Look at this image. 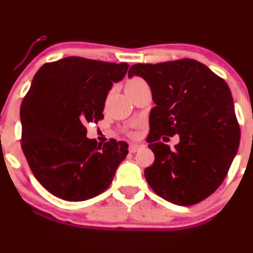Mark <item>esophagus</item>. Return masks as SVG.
I'll return each mask as SVG.
<instances>
[{"label": "esophagus", "instance_id": "obj_1", "mask_svg": "<svg viewBox=\"0 0 253 253\" xmlns=\"http://www.w3.org/2000/svg\"><path fill=\"white\" fill-rule=\"evenodd\" d=\"M144 147V145H140V144H130L129 147H128V151L130 153H135V152H138L140 148Z\"/></svg>", "mask_w": 253, "mask_h": 253}]
</instances>
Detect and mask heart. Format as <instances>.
Masks as SVG:
<instances>
[{
    "mask_svg": "<svg viewBox=\"0 0 253 253\" xmlns=\"http://www.w3.org/2000/svg\"><path fill=\"white\" fill-rule=\"evenodd\" d=\"M142 82H145V81L141 80V79H139V78H133V79H130V80L127 81L126 88H130V87L138 86V84H142Z\"/></svg>",
    "mask_w": 253,
    "mask_h": 253,
    "instance_id": "1",
    "label": "heart"
}]
</instances>
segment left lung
<instances>
[{"instance_id": "left-lung-1", "label": "left lung", "mask_w": 253, "mask_h": 253, "mask_svg": "<svg viewBox=\"0 0 253 253\" xmlns=\"http://www.w3.org/2000/svg\"><path fill=\"white\" fill-rule=\"evenodd\" d=\"M134 75L147 82L156 103L147 138L156 159L145 169L146 180L175 205L202 202L220 186L239 147L229 86L192 59L138 63L128 71V78ZM174 134L181 138L174 150L159 141Z\"/></svg>"}]
</instances>
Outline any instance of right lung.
Returning <instances> with one entry per match:
<instances>
[{
	"mask_svg": "<svg viewBox=\"0 0 253 253\" xmlns=\"http://www.w3.org/2000/svg\"><path fill=\"white\" fill-rule=\"evenodd\" d=\"M128 63L69 56L44 63L21 105L22 151L48 192L68 202L99 196L128 153L125 141L97 145L86 124L103 119L107 94Z\"/></svg>",
	"mask_w": 253,
	"mask_h": 253,
	"instance_id": "right-lung-1",
	"label": "right lung"
}]
</instances>
